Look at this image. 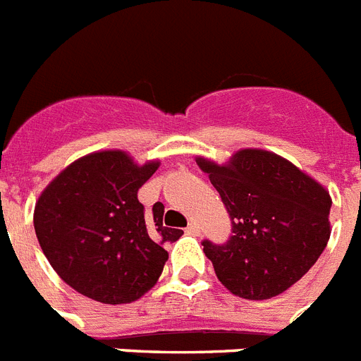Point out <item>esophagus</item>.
<instances>
[{"label":"esophagus","instance_id":"esophagus-1","mask_svg":"<svg viewBox=\"0 0 361 361\" xmlns=\"http://www.w3.org/2000/svg\"><path fill=\"white\" fill-rule=\"evenodd\" d=\"M186 232L188 234H192V236H199V234H201V227H199L197 223H190L186 227Z\"/></svg>","mask_w":361,"mask_h":361}]
</instances>
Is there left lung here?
Returning <instances> with one entry per match:
<instances>
[{
	"mask_svg": "<svg viewBox=\"0 0 361 361\" xmlns=\"http://www.w3.org/2000/svg\"><path fill=\"white\" fill-rule=\"evenodd\" d=\"M232 221V236L202 241L217 279L241 299L281 295L314 266L330 238V193L290 160L240 149L227 164L197 157Z\"/></svg>",
	"mask_w": 361,
	"mask_h": 361,
	"instance_id": "8db88e82",
	"label": "left lung"
}]
</instances>
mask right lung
Returning <instances> with one entry per match:
<instances>
[{
    "label": "right lung",
    "instance_id": "right-lung-1",
    "mask_svg": "<svg viewBox=\"0 0 361 361\" xmlns=\"http://www.w3.org/2000/svg\"><path fill=\"white\" fill-rule=\"evenodd\" d=\"M138 166L120 149L71 162L35 204V232L56 275L103 305H127L147 293L168 260L166 243L183 231L164 225V204L145 216L138 190L159 169Z\"/></svg>",
    "mask_w": 361,
    "mask_h": 361
}]
</instances>
